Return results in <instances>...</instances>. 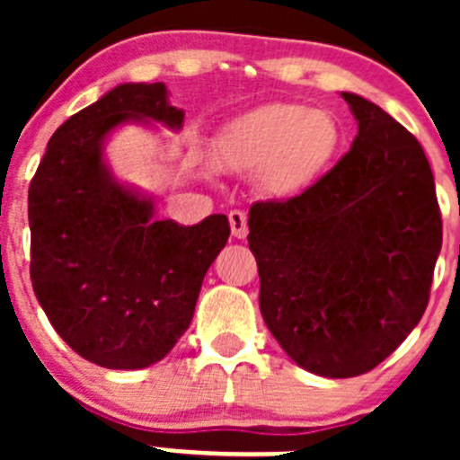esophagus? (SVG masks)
Masks as SVG:
<instances>
[{
    "mask_svg": "<svg viewBox=\"0 0 460 460\" xmlns=\"http://www.w3.org/2000/svg\"><path fill=\"white\" fill-rule=\"evenodd\" d=\"M229 225H231V234H234V238L243 240L247 238V216H244V211H240V208H234V211H229Z\"/></svg>",
    "mask_w": 460,
    "mask_h": 460,
    "instance_id": "34e87169",
    "label": "esophagus"
}]
</instances>
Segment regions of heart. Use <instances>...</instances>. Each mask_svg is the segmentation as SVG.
Returning a JSON list of instances; mask_svg holds the SVG:
<instances>
[{"label":"heart","instance_id":"heart-1","mask_svg":"<svg viewBox=\"0 0 460 460\" xmlns=\"http://www.w3.org/2000/svg\"><path fill=\"white\" fill-rule=\"evenodd\" d=\"M341 144V124L329 111L273 102L234 119L217 137L216 157L225 169L260 171L273 196H296L332 169Z\"/></svg>","mask_w":460,"mask_h":460}]
</instances>
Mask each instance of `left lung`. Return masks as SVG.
Listing matches in <instances>:
<instances>
[{
  "mask_svg": "<svg viewBox=\"0 0 460 460\" xmlns=\"http://www.w3.org/2000/svg\"><path fill=\"white\" fill-rule=\"evenodd\" d=\"M358 136L314 187L249 208L260 312L296 365L351 378L423 318L443 222L419 140L356 93Z\"/></svg>",
  "mask_w": 460,
  "mask_h": 460,
  "instance_id": "obj_1",
  "label": "left lung"
}]
</instances>
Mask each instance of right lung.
<instances>
[{"instance_id": "obj_1", "label": "right lung", "mask_w": 460, "mask_h": 460, "mask_svg": "<svg viewBox=\"0 0 460 460\" xmlns=\"http://www.w3.org/2000/svg\"><path fill=\"white\" fill-rule=\"evenodd\" d=\"M127 122L180 128L184 111L162 82L115 86L53 133L29 189L32 291L64 342L106 369L173 349L231 234L222 213L157 220L151 198L111 175L104 140Z\"/></svg>"}]
</instances>
